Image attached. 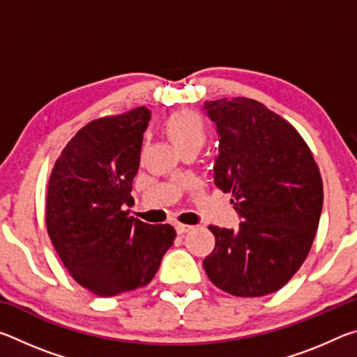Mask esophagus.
<instances>
[{
  "label": "esophagus",
  "instance_id": "esophagus-1",
  "mask_svg": "<svg viewBox=\"0 0 357 357\" xmlns=\"http://www.w3.org/2000/svg\"><path fill=\"white\" fill-rule=\"evenodd\" d=\"M174 228H176V233L178 234H184V233L190 231V229H192L190 225H183V223H176V225H174Z\"/></svg>",
  "mask_w": 357,
  "mask_h": 357
}]
</instances>
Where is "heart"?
Masks as SVG:
<instances>
[{"instance_id":"1","label":"heart","mask_w":357,"mask_h":357,"mask_svg":"<svg viewBox=\"0 0 357 357\" xmlns=\"http://www.w3.org/2000/svg\"><path fill=\"white\" fill-rule=\"evenodd\" d=\"M164 134L178 154L197 151L204 146L208 138V128L200 114L190 110L173 113L164 123Z\"/></svg>"}]
</instances>
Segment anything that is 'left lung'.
<instances>
[{"instance_id":"8db88e82","label":"left lung","mask_w":357,"mask_h":357,"mask_svg":"<svg viewBox=\"0 0 357 357\" xmlns=\"http://www.w3.org/2000/svg\"><path fill=\"white\" fill-rule=\"evenodd\" d=\"M219 134L214 184L231 193L236 229L211 225L215 247L203 268L217 288L241 298L280 289L310 252L323 208L312 151L288 121L263 104L204 102Z\"/></svg>"}]
</instances>
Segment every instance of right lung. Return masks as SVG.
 Wrapping results in <instances>:
<instances>
[{
  "label": "right lung",
  "mask_w": 357,
  "mask_h": 357,
  "mask_svg": "<svg viewBox=\"0 0 357 357\" xmlns=\"http://www.w3.org/2000/svg\"><path fill=\"white\" fill-rule=\"evenodd\" d=\"M151 112L138 107L94 119L53 167L45 222L66 269L89 291L110 298L148 285L176 238L172 225L129 215Z\"/></svg>",
  "instance_id": "1"
}]
</instances>
